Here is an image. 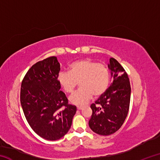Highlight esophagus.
Listing matches in <instances>:
<instances>
[{
	"instance_id": "1",
	"label": "esophagus",
	"mask_w": 160,
	"mask_h": 160,
	"mask_svg": "<svg viewBox=\"0 0 160 160\" xmlns=\"http://www.w3.org/2000/svg\"><path fill=\"white\" fill-rule=\"evenodd\" d=\"M77 109H78V110H81L82 109V106H78Z\"/></svg>"
}]
</instances>
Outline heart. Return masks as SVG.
<instances>
[{
  "label": "heart",
  "mask_w": 160,
  "mask_h": 160,
  "mask_svg": "<svg viewBox=\"0 0 160 160\" xmlns=\"http://www.w3.org/2000/svg\"><path fill=\"white\" fill-rule=\"evenodd\" d=\"M109 71L106 66L90 59H82L69 66V72H60L58 81L67 93H72L80 82V89L70 97L72 104L82 106L94 97H99L109 85Z\"/></svg>",
  "instance_id": "b5f03b06"
}]
</instances>
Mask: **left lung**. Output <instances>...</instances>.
<instances>
[{
  "label": "left lung",
  "instance_id": "8db88e82",
  "mask_svg": "<svg viewBox=\"0 0 160 160\" xmlns=\"http://www.w3.org/2000/svg\"><path fill=\"white\" fill-rule=\"evenodd\" d=\"M108 68L113 82L105 92L90 106L92 114L89 126L96 133L109 135L121 128L128 115L131 100V85L126 72L113 58Z\"/></svg>",
  "mask_w": 160,
  "mask_h": 160
}]
</instances>
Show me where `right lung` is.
<instances>
[{
    "mask_svg": "<svg viewBox=\"0 0 160 160\" xmlns=\"http://www.w3.org/2000/svg\"><path fill=\"white\" fill-rule=\"evenodd\" d=\"M60 66L56 56L37 62L21 85L20 102L27 121L37 135L48 140H57L68 132L77 111L60 90Z\"/></svg>",
    "mask_w": 160,
    "mask_h": 160,
    "instance_id": "add662e5",
    "label": "right lung"
}]
</instances>
